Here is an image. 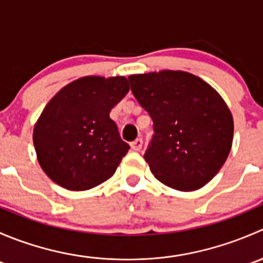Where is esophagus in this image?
Listing matches in <instances>:
<instances>
[{"label": "esophagus", "instance_id": "obj_1", "mask_svg": "<svg viewBox=\"0 0 263 263\" xmlns=\"http://www.w3.org/2000/svg\"><path fill=\"white\" fill-rule=\"evenodd\" d=\"M131 146H132V148H134L135 151L141 150V147H142V139H141V137H139V139H136V140H135V141H132L131 142Z\"/></svg>", "mask_w": 263, "mask_h": 263}]
</instances>
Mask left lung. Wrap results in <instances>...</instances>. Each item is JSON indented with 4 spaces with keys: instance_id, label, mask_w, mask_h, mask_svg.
Wrapping results in <instances>:
<instances>
[{
    "instance_id": "8db88e82",
    "label": "left lung",
    "mask_w": 263,
    "mask_h": 263,
    "mask_svg": "<svg viewBox=\"0 0 263 263\" xmlns=\"http://www.w3.org/2000/svg\"><path fill=\"white\" fill-rule=\"evenodd\" d=\"M132 94L153 119L145 160L155 178L178 191L203 187L233 142V117L219 92L183 71L131 75Z\"/></svg>"
}]
</instances>
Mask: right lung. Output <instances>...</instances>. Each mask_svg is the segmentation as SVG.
<instances>
[{
    "mask_svg": "<svg viewBox=\"0 0 263 263\" xmlns=\"http://www.w3.org/2000/svg\"><path fill=\"white\" fill-rule=\"evenodd\" d=\"M128 90L123 76H86L50 99L34 126L33 141L39 164L53 182L86 191L115 174L129 145L109 112Z\"/></svg>",
    "mask_w": 263,
    "mask_h": 263,
    "instance_id": "obj_1",
    "label": "right lung"
}]
</instances>
